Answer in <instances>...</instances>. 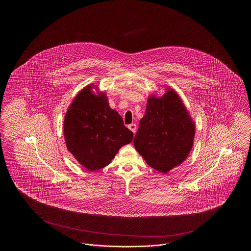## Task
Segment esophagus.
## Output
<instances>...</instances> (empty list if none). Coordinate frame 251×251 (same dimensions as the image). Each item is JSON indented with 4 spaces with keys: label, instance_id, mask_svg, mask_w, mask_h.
<instances>
[{
    "label": "esophagus",
    "instance_id": "34e87169",
    "mask_svg": "<svg viewBox=\"0 0 251 251\" xmlns=\"http://www.w3.org/2000/svg\"><path fill=\"white\" fill-rule=\"evenodd\" d=\"M128 128H129L133 133H135L136 130H137V126H136L135 123H131V124H130V125L128 126Z\"/></svg>",
    "mask_w": 251,
    "mask_h": 251
}]
</instances>
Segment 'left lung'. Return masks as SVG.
Masks as SVG:
<instances>
[{
    "label": "left lung",
    "instance_id": "1",
    "mask_svg": "<svg viewBox=\"0 0 251 251\" xmlns=\"http://www.w3.org/2000/svg\"><path fill=\"white\" fill-rule=\"evenodd\" d=\"M196 126L178 93L167 88L162 97L150 96L133 144L147 164L167 173L191 151Z\"/></svg>",
    "mask_w": 251,
    "mask_h": 251
}]
</instances>
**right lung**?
<instances>
[{
	"mask_svg": "<svg viewBox=\"0 0 251 251\" xmlns=\"http://www.w3.org/2000/svg\"><path fill=\"white\" fill-rule=\"evenodd\" d=\"M92 87L86 85L76 95L64 120L68 151L90 171L108 166L133 136L120 114L109 106L105 92L95 94Z\"/></svg>",
	"mask_w": 251,
	"mask_h": 251,
	"instance_id": "1",
	"label": "right lung"
}]
</instances>
